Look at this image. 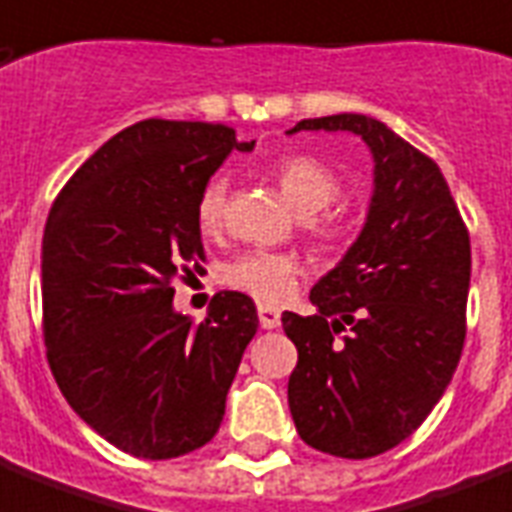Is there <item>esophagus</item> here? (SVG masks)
I'll list each match as a JSON object with an SVG mask.
<instances>
[{
    "mask_svg": "<svg viewBox=\"0 0 512 512\" xmlns=\"http://www.w3.org/2000/svg\"><path fill=\"white\" fill-rule=\"evenodd\" d=\"M256 311H259V324L264 329H277L280 327V308H274V306H269V303H259V308H256Z\"/></svg>",
    "mask_w": 512,
    "mask_h": 512,
    "instance_id": "34e87169",
    "label": "esophagus"
}]
</instances>
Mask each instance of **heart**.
Segmentation results:
<instances>
[{"mask_svg": "<svg viewBox=\"0 0 512 512\" xmlns=\"http://www.w3.org/2000/svg\"><path fill=\"white\" fill-rule=\"evenodd\" d=\"M274 180L280 185L282 196L306 222L308 232L322 246L337 248L350 235V222L340 211L324 212L340 196V180L327 164L314 156L290 154L274 164ZM227 183L225 177L206 180L196 198V225L204 235H214L222 227L225 217ZM298 280V261L287 253L248 251L227 266L225 282L235 290L259 298V301H282L293 293Z\"/></svg>", "mask_w": 512, "mask_h": 512, "instance_id": "heart-1", "label": "heart"}]
</instances>
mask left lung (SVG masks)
<instances>
[{
	"mask_svg": "<svg viewBox=\"0 0 512 512\" xmlns=\"http://www.w3.org/2000/svg\"><path fill=\"white\" fill-rule=\"evenodd\" d=\"M361 135L374 159L366 225L311 290L314 316L282 314L298 348L287 403L306 445L374 458L439 403L466 340L471 240L437 164L366 114L301 120Z\"/></svg>",
	"mask_w": 512,
	"mask_h": 512,
	"instance_id": "8db88e82",
	"label": "left lung"
}]
</instances>
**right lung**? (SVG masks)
<instances>
[{
    "mask_svg": "<svg viewBox=\"0 0 512 512\" xmlns=\"http://www.w3.org/2000/svg\"><path fill=\"white\" fill-rule=\"evenodd\" d=\"M253 143L227 125L135 122L88 156L49 211L46 358L70 408L122 453L177 458L222 424L256 306L225 290L193 324L172 306V280L201 272L198 193Z\"/></svg>",
    "mask_w": 512,
    "mask_h": 512,
    "instance_id": "1",
    "label": "right lung"
}]
</instances>
